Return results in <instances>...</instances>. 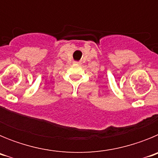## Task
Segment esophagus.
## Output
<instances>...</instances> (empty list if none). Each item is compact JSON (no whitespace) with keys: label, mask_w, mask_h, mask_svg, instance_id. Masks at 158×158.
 Instances as JSON below:
<instances>
[{"label":"esophagus","mask_w":158,"mask_h":158,"mask_svg":"<svg viewBox=\"0 0 158 158\" xmlns=\"http://www.w3.org/2000/svg\"><path fill=\"white\" fill-rule=\"evenodd\" d=\"M80 63V62H74V64H77V65H78V64Z\"/></svg>","instance_id":"1"}]
</instances>
